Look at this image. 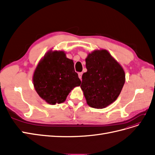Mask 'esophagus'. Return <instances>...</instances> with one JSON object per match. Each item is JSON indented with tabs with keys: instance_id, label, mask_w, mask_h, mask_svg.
<instances>
[{
	"instance_id": "esophagus-1",
	"label": "esophagus",
	"mask_w": 155,
	"mask_h": 155,
	"mask_svg": "<svg viewBox=\"0 0 155 155\" xmlns=\"http://www.w3.org/2000/svg\"><path fill=\"white\" fill-rule=\"evenodd\" d=\"M82 74H83V73H82V72H79V73H78V76H79V78L80 79H81V78H82Z\"/></svg>"
}]
</instances>
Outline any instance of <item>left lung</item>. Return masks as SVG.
<instances>
[{
  "instance_id": "obj_1",
  "label": "left lung",
  "mask_w": 155,
  "mask_h": 155,
  "mask_svg": "<svg viewBox=\"0 0 155 155\" xmlns=\"http://www.w3.org/2000/svg\"><path fill=\"white\" fill-rule=\"evenodd\" d=\"M87 72L80 86L87 104L95 109H104L114 102L125 82L121 65L105 49L95 50L85 59Z\"/></svg>"
}]
</instances>
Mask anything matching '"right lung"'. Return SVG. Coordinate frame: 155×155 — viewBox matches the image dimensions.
Listing matches in <instances>:
<instances>
[{
	"instance_id": "obj_1",
	"label": "right lung",
	"mask_w": 155,
	"mask_h": 155,
	"mask_svg": "<svg viewBox=\"0 0 155 155\" xmlns=\"http://www.w3.org/2000/svg\"><path fill=\"white\" fill-rule=\"evenodd\" d=\"M32 80L39 97L50 105L63 103L81 82L75 72L73 60L67 58L64 51L52 49L39 61Z\"/></svg>"
}]
</instances>
